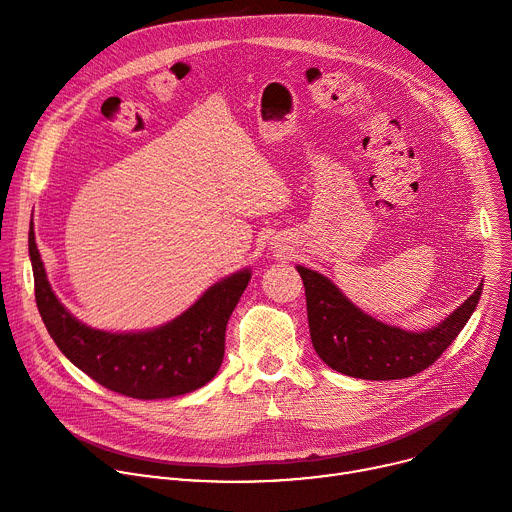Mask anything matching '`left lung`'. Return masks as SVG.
<instances>
[{
  "label": "left lung",
  "instance_id": "left-lung-1",
  "mask_svg": "<svg viewBox=\"0 0 512 512\" xmlns=\"http://www.w3.org/2000/svg\"><path fill=\"white\" fill-rule=\"evenodd\" d=\"M306 287L308 324L314 350L330 369L364 381L407 379L454 342L478 306L482 283L448 318L427 330H403L354 306L326 275L296 265Z\"/></svg>",
  "mask_w": 512,
  "mask_h": 512
}]
</instances>
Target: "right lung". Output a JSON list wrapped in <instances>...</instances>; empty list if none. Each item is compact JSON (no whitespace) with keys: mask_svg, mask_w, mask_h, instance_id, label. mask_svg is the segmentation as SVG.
<instances>
[{"mask_svg":"<svg viewBox=\"0 0 512 512\" xmlns=\"http://www.w3.org/2000/svg\"><path fill=\"white\" fill-rule=\"evenodd\" d=\"M30 259L38 312L60 352L99 385L133 399L186 395L218 373L227 322L251 279V267L223 277L162 326L107 332L83 324L60 304L34 241Z\"/></svg>","mask_w":512,"mask_h":512,"instance_id":"add662e5","label":"right lung"}]
</instances>
